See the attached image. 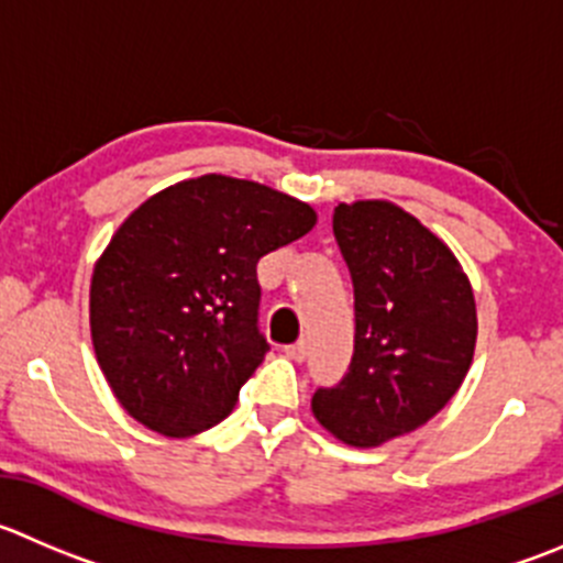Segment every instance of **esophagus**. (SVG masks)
Here are the masks:
<instances>
[{"label": "esophagus", "mask_w": 563, "mask_h": 563, "mask_svg": "<svg viewBox=\"0 0 563 563\" xmlns=\"http://www.w3.org/2000/svg\"><path fill=\"white\" fill-rule=\"evenodd\" d=\"M286 354L291 360H297V363H302L305 357H308V341H297L291 343V346H286Z\"/></svg>", "instance_id": "34e87169"}]
</instances>
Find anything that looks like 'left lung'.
Here are the masks:
<instances>
[{"mask_svg":"<svg viewBox=\"0 0 563 563\" xmlns=\"http://www.w3.org/2000/svg\"><path fill=\"white\" fill-rule=\"evenodd\" d=\"M332 231L354 286V354L310 409L335 440L376 449L460 390L476 352V299L449 244L390 200L338 203Z\"/></svg>","mask_w":563,"mask_h":563,"instance_id":"left-lung-1","label":"left lung"}]
</instances>
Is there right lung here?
<instances>
[{"instance_id":"obj_1","label":"right lung","mask_w":563,"mask_h":563,"mask_svg":"<svg viewBox=\"0 0 563 563\" xmlns=\"http://www.w3.org/2000/svg\"><path fill=\"white\" fill-rule=\"evenodd\" d=\"M313 225L302 200L217 173L131 211L90 280L92 349L120 407L167 438L228 418L269 352L255 266Z\"/></svg>"}]
</instances>
